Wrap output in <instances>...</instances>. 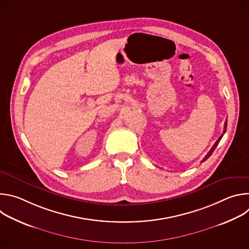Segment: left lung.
I'll list each match as a JSON object with an SVG mask.
<instances>
[{
  "instance_id": "1",
  "label": "left lung",
  "mask_w": 249,
  "mask_h": 249,
  "mask_svg": "<svg viewBox=\"0 0 249 249\" xmlns=\"http://www.w3.org/2000/svg\"><path fill=\"white\" fill-rule=\"evenodd\" d=\"M227 126H228V120H226V122H225V126H224V131H223V134H222V135H221V137H220V138H219V139L216 141V143L214 144V146L212 147V149L209 151V153H208V154L205 156V158L202 160V162H203V161H205V160H208V159L211 157V155L213 154V152L215 151V149L217 148V146H218V145H219V143H220L221 139L223 138L224 134H225V133H226V131H227Z\"/></svg>"
}]
</instances>
